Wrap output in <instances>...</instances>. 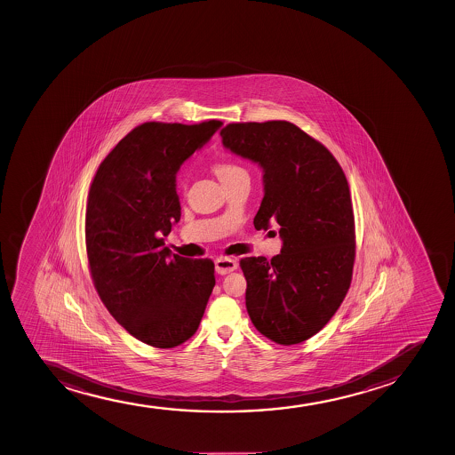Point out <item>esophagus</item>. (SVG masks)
I'll return each instance as SVG.
<instances>
[{
  "mask_svg": "<svg viewBox=\"0 0 455 455\" xmlns=\"http://www.w3.org/2000/svg\"><path fill=\"white\" fill-rule=\"evenodd\" d=\"M236 267H238V262L232 259V258L221 256V258L215 259V272L219 275H228V273L234 272V270H236Z\"/></svg>",
  "mask_w": 455,
  "mask_h": 455,
  "instance_id": "34e87169",
  "label": "esophagus"
}]
</instances>
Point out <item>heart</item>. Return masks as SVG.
Instances as JSON below:
<instances>
[{"instance_id": "b5f03b06", "label": "heart", "mask_w": 455, "mask_h": 455, "mask_svg": "<svg viewBox=\"0 0 455 455\" xmlns=\"http://www.w3.org/2000/svg\"><path fill=\"white\" fill-rule=\"evenodd\" d=\"M212 168H214L215 174L219 176L223 185L229 183L230 180H235V179L249 178L244 167H241L240 164L232 161V159H226V157L217 159L212 164Z\"/></svg>"}]
</instances>
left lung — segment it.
<instances>
[{"instance_id": "obj_1", "label": "left lung", "mask_w": 455, "mask_h": 455, "mask_svg": "<svg viewBox=\"0 0 455 455\" xmlns=\"http://www.w3.org/2000/svg\"><path fill=\"white\" fill-rule=\"evenodd\" d=\"M223 146L261 165L264 199L255 229L277 223L283 251L240 261L251 323L277 345L302 343L345 299L355 261L349 183L332 153L288 121L230 123Z\"/></svg>"}]
</instances>
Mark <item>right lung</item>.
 Returning a JSON list of instances; mask_svg holds the SVG:
<instances>
[{
  "instance_id": "obj_1",
  "label": "right lung",
  "mask_w": 455,
  "mask_h": 455,
  "mask_svg": "<svg viewBox=\"0 0 455 455\" xmlns=\"http://www.w3.org/2000/svg\"><path fill=\"white\" fill-rule=\"evenodd\" d=\"M220 124L136 125L89 188L84 240L95 290L112 317L153 347L191 339L215 285L214 262L172 256L163 236L180 220L176 172Z\"/></svg>"
}]
</instances>
